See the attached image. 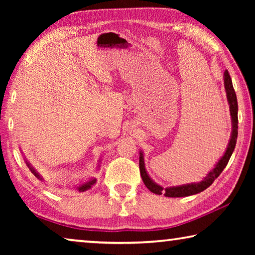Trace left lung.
Instances as JSON below:
<instances>
[{
	"instance_id": "1",
	"label": "left lung",
	"mask_w": 255,
	"mask_h": 255,
	"mask_svg": "<svg viewBox=\"0 0 255 255\" xmlns=\"http://www.w3.org/2000/svg\"><path fill=\"white\" fill-rule=\"evenodd\" d=\"M224 86H225L228 105H230V114L232 118V133H231L230 141H228L227 148L223 156L221 157V159H219L217 164L214 166V169L211 170L209 173L205 176L204 180L200 181V182L176 185V187L163 188L162 185L157 184L156 182H154V181L150 179L147 171L145 169L144 154L140 150L139 152L140 175H141V179L144 181V184L147 187L149 191H152L153 193H155V195H164L165 197H171V198L188 197V196L197 195V193L204 191V190L208 188L209 185L213 184L214 181L218 178L219 174H221L223 170L225 169L233 152H234L236 139H237V128H239V126H237V124H239V119H237V110H239V107H237L236 93L234 91V88H233L232 79L230 74H228V71L224 72Z\"/></svg>"
}]
</instances>
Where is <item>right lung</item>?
<instances>
[{
  "label": "right lung",
  "instance_id": "right-lung-1",
  "mask_svg": "<svg viewBox=\"0 0 255 255\" xmlns=\"http://www.w3.org/2000/svg\"><path fill=\"white\" fill-rule=\"evenodd\" d=\"M24 162H25V164H27L28 165V167H29V170L31 171V173L36 176L37 179H39V180H42V176L40 175V173L39 172H38L36 169H34V167L31 165V163H29L27 159L24 158ZM100 163H101V159L100 161H99V164H98V169L99 167H100ZM97 182V179H94V178H91L90 180H88V181H85L84 183H82V184H80L79 187H77V191H80V192H84V191H86V190H89V189H91L92 188V185Z\"/></svg>",
  "mask_w": 255,
  "mask_h": 255
}]
</instances>
